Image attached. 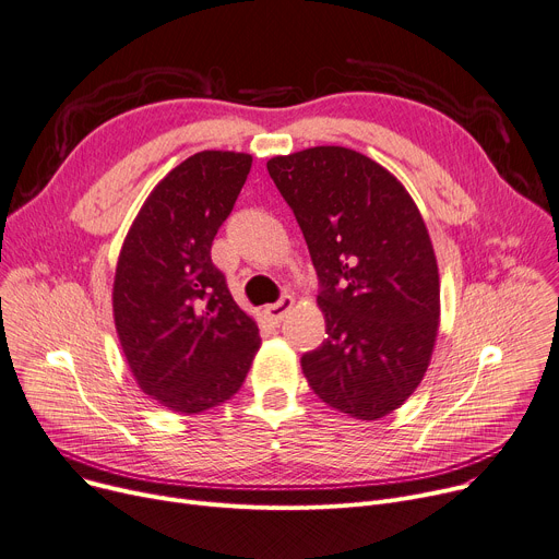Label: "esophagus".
<instances>
[{
    "instance_id": "1",
    "label": "esophagus",
    "mask_w": 559,
    "mask_h": 559,
    "mask_svg": "<svg viewBox=\"0 0 559 559\" xmlns=\"http://www.w3.org/2000/svg\"><path fill=\"white\" fill-rule=\"evenodd\" d=\"M292 306H294V299H292V296H283V299H281L278 304H274V306H267V308H265V314L270 317V321L278 323V321H283V319L289 314Z\"/></svg>"
}]
</instances>
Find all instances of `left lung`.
Instances as JSON below:
<instances>
[{
  "label": "left lung",
  "mask_w": 559,
  "mask_h": 559,
  "mask_svg": "<svg viewBox=\"0 0 559 559\" xmlns=\"http://www.w3.org/2000/svg\"><path fill=\"white\" fill-rule=\"evenodd\" d=\"M321 281L323 344L301 357L310 389L357 420L395 412L436 346L440 278L425 219L384 166L342 145L267 162Z\"/></svg>",
  "instance_id": "obj_1"
}]
</instances>
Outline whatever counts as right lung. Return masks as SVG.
<instances>
[{"label":"right lung","mask_w":559,"mask_h":559,"mask_svg":"<svg viewBox=\"0 0 559 559\" xmlns=\"http://www.w3.org/2000/svg\"><path fill=\"white\" fill-rule=\"evenodd\" d=\"M251 155L202 151L147 195L123 240L111 310L139 389L175 414H200L242 386L260 348L211 245L240 195Z\"/></svg>","instance_id":"add662e5"}]
</instances>
